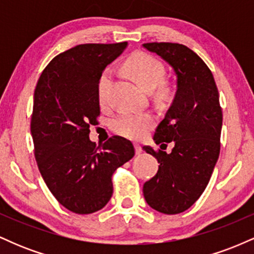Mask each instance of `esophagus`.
I'll return each mask as SVG.
<instances>
[{"label":"esophagus","instance_id":"obj_1","mask_svg":"<svg viewBox=\"0 0 254 254\" xmlns=\"http://www.w3.org/2000/svg\"><path fill=\"white\" fill-rule=\"evenodd\" d=\"M133 145H135V151H136V154H137V155H139V154L142 153V147H141V145H139L138 143H135Z\"/></svg>","mask_w":254,"mask_h":254}]
</instances>
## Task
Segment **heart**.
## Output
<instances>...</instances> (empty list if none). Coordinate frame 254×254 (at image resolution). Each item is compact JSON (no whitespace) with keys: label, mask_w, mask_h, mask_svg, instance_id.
Wrapping results in <instances>:
<instances>
[{"label":"heart","mask_w":254,"mask_h":254,"mask_svg":"<svg viewBox=\"0 0 254 254\" xmlns=\"http://www.w3.org/2000/svg\"><path fill=\"white\" fill-rule=\"evenodd\" d=\"M125 69L142 88L148 92L155 89L164 81L165 66L155 57L148 54H135L125 63ZM112 69L107 68L101 74L98 83V98L100 103H105L112 87ZM154 118L150 113L123 112L111 121V127L118 135L127 138H139L153 127Z\"/></svg>","instance_id":"b5f03b06"}]
</instances>
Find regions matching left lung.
Masks as SVG:
<instances>
[{"label":"left lung","mask_w":254,"mask_h":254,"mask_svg":"<svg viewBox=\"0 0 254 254\" xmlns=\"http://www.w3.org/2000/svg\"><path fill=\"white\" fill-rule=\"evenodd\" d=\"M173 68L177 92L154 135L156 144L173 143L171 153L149 145L143 149L159 162V171L144 183L147 203L156 211L176 215L188 210L205 190L220 155L222 110L210 69L191 49L176 43H147Z\"/></svg>","instance_id":"8db88e82"}]
</instances>
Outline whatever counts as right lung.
<instances>
[{
	"mask_svg": "<svg viewBox=\"0 0 254 254\" xmlns=\"http://www.w3.org/2000/svg\"><path fill=\"white\" fill-rule=\"evenodd\" d=\"M127 43L81 44L57 55L34 89L31 133L38 168L49 190L76 214L103 209L113 193L112 174L135 155L121 136L95 145L89 127L100 115L99 78Z\"/></svg>",
	"mask_w": 254,
	"mask_h": 254,
	"instance_id": "right-lung-1",
	"label": "right lung"
}]
</instances>
